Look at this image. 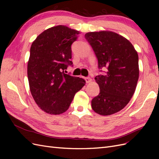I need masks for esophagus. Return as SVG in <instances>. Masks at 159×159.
I'll list each match as a JSON object with an SVG mask.
<instances>
[{
	"instance_id": "1",
	"label": "esophagus",
	"mask_w": 159,
	"mask_h": 159,
	"mask_svg": "<svg viewBox=\"0 0 159 159\" xmlns=\"http://www.w3.org/2000/svg\"><path fill=\"white\" fill-rule=\"evenodd\" d=\"M85 81L88 84H89L91 82V81H92V80H91L90 78H85Z\"/></svg>"
}]
</instances>
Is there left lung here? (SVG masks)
<instances>
[{
    "mask_svg": "<svg viewBox=\"0 0 159 159\" xmlns=\"http://www.w3.org/2000/svg\"><path fill=\"white\" fill-rule=\"evenodd\" d=\"M85 37L98 57V68H107L105 75L95 78L100 91L91 107L103 116L117 113L130 102L137 87V52L127 38L112 31L90 32Z\"/></svg>",
    "mask_w": 159,
    "mask_h": 159,
    "instance_id": "1",
    "label": "left lung"
}]
</instances>
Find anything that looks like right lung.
Segmentation results:
<instances>
[{
    "label": "right lung",
    "instance_id": "obj_1",
    "mask_svg": "<svg viewBox=\"0 0 159 159\" xmlns=\"http://www.w3.org/2000/svg\"><path fill=\"white\" fill-rule=\"evenodd\" d=\"M80 34L64 25L53 26L38 35L31 45L27 66L30 90L38 106L48 114L66 112L85 84L84 79L64 72L73 64L71 46Z\"/></svg>",
    "mask_w": 159,
    "mask_h": 159
}]
</instances>
